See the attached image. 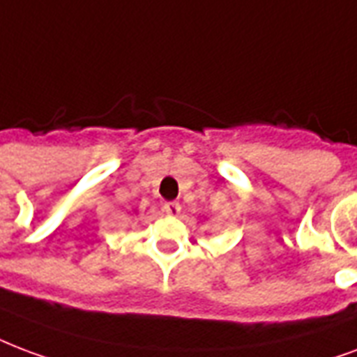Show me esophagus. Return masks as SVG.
<instances>
[{
  "mask_svg": "<svg viewBox=\"0 0 357 357\" xmlns=\"http://www.w3.org/2000/svg\"><path fill=\"white\" fill-rule=\"evenodd\" d=\"M179 210H181V206H179L178 202H166L165 204V212L168 213V215H172V218H176L179 213Z\"/></svg>",
  "mask_w": 357,
  "mask_h": 357,
  "instance_id": "obj_1",
  "label": "esophagus"
}]
</instances>
